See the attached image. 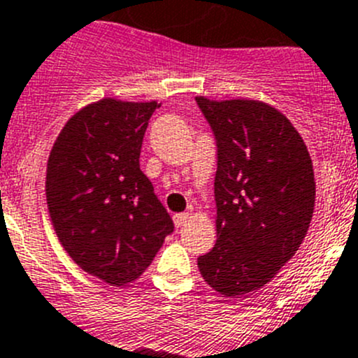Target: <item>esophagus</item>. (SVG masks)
Here are the masks:
<instances>
[{"instance_id":"34e87169","label":"esophagus","mask_w":358,"mask_h":358,"mask_svg":"<svg viewBox=\"0 0 358 358\" xmlns=\"http://www.w3.org/2000/svg\"><path fill=\"white\" fill-rule=\"evenodd\" d=\"M189 218H190V213H176V215H173V220H175L176 227H182V225H185Z\"/></svg>"}]
</instances>
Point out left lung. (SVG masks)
<instances>
[{
  "instance_id": "left-lung-1",
  "label": "left lung",
  "mask_w": 358,
  "mask_h": 358,
  "mask_svg": "<svg viewBox=\"0 0 358 358\" xmlns=\"http://www.w3.org/2000/svg\"><path fill=\"white\" fill-rule=\"evenodd\" d=\"M217 145V243L197 259L224 297L266 285L310 227L315 175L303 138L285 115L250 99L196 98Z\"/></svg>"
}]
</instances>
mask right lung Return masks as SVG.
Here are the masks:
<instances>
[{"mask_svg":"<svg viewBox=\"0 0 358 358\" xmlns=\"http://www.w3.org/2000/svg\"><path fill=\"white\" fill-rule=\"evenodd\" d=\"M155 101L89 105L68 120L47 166L52 225L83 271L110 285L136 280L154 260L171 217L140 169Z\"/></svg>","mask_w":358,"mask_h":358,"instance_id":"obj_1","label":"right lung"}]
</instances>
